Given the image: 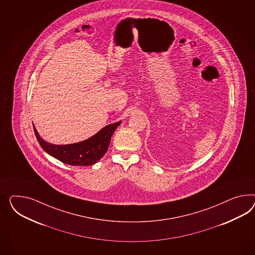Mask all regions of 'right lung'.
Here are the masks:
<instances>
[{
  "mask_svg": "<svg viewBox=\"0 0 255 255\" xmlns=\"http://www.w3.org/2000/svg\"><path fill=\"white\" fill-rule=\"evenodd\" d=\"M121 124L122 122L109 124L88 139L68 145H55L44 141L34 125L33 127L39 144L50 156L69 165L89 166L97 163L105 155L113 132Z\"/></svg>",
  "mask_w": 255,
  "mask_h": 255,
  "instance_id": "1",
  "label": "right lung"
}]
</instances>
